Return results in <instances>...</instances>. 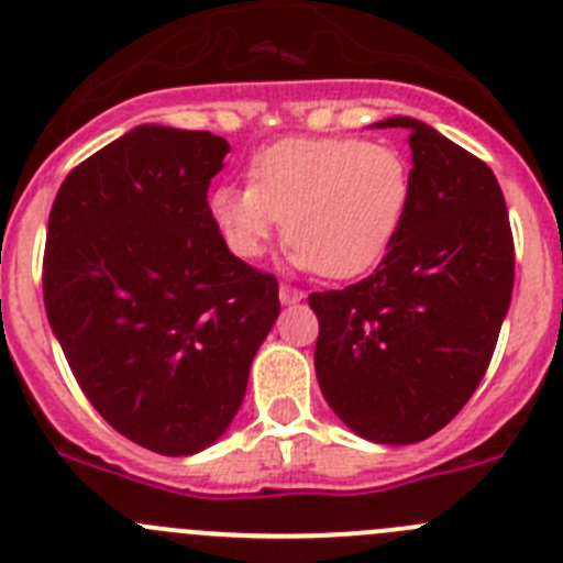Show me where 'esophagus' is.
<instances>
[{
  "instance_id": "1",
  "label": "esophagus",
  "mask_w": 563,
  "mask_h": 563,
  "mask_svg": "<svg viewBox=\"0 0 563 563\" xmlns=\"http://www.w3.org/2000/svg\"><path fill=\"white\" fill-rule=\"evenodd\" d=\"M302 297H306V294L299 291V288L280 286V302H283V306H294V302H299Z\"/></svg>"
}]
</instances>
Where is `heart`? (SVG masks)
<instances>
[{"label":"heart","instance_id":"1","mask_svg":"<svg viewBox=\"0 0 563 563\" xmlns=\"http://www.w3.org/2000/svg\"><path fill=\"white\" fill-rule=\"evenodd\" d=\"M250 186H219L210 217L239 257H261L286 230L288 264L344 280L386 255L413 194L397 146L364 139H286L252 163Z\"/></svg>","mask_w":563,"mask_h":563}]
</instances>
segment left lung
I'll return each mask as SVG.
<instances>
[{
    "label": "left lung",
    "instance_id": "1",
    "mask_svg": "<svg viewBox=\"0 0 563 563\" xmlns=\"http://www.w3.org/2000/svg\"><path fill=\"white\" fill-rule=\"evenodd\" d=\"M413 194L375 275L308 297L319 319L317 380L361 439L413 444L472 397L514 291V239L497 177L411 115Z\"/></svg>",
    "mask_w": 563,
    "mask_h": 563
}]
</instances>
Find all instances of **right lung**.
I'll list each match as a JSON object with an SVG mask.
<instances>
[{
    "mask_svg": "<svg viewBox=\"0 0 563 563\" xmlns=\"http://www.w3.org/2000/svg\"><path fill=\"white\" fill-rule=\"evenodd\" d=\"M230 144L141 124L82 161L49 213L44 306L104 422L161 455L210 448L239 413L277 280L224 244L208 188Z\"/></svg>",
    "mask_w": 563,
    "mask_h": 563,
    "instance_id": "obj_1",
    "label": "right lung"
}]
</instances>
